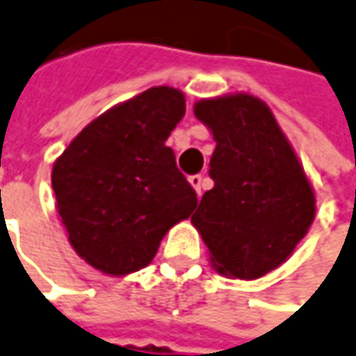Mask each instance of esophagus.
Masks as SVG:
<instances>
[{
    "mask_svg": "<svg viewBox=\"0 0 356 356\" xmlns=\"http://www.w3.org/2000/svg\"><path fill=\"white\" fill-rule=\"evenodd\" d=\"M189 183H191V187L197 191V195H202V189H204V175H191V177H189Z\"/></svg>",
    "mask_w": 356,
    "mask_h": 356,
    "instance_id": "obj_1",
    "label": "esophagus"
}]
</instances>
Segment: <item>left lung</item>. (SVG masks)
<instances>
[{
    "label": "left lung",
    "instance_id": "left-lung-1",
    "mask_svg": "<svg viewBox=\"0 0 356 356\" xmlns=\"http://www.w3.org/2000/svg\"><path fill=\"white\" fill-rule=\"evenodd\" d=\"M193 113L213 134V187L204 193L193 226L220 275L259 279L285 263L316 216L302 163L275 115L254 95L202 99Z\"/></svg>",
    "mask_w": 356,
    "mask_h": 356
}]
</instances>
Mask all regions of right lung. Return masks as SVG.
Wrapping results in <instances>:
<instances>
[{"mask_svg":"<svg viewBox=\"0 0 356 356\" xmlns=\"http://www.w3.org/2000/svg\"><path fill=\"white\" fill-rule=\"evenodd\" d=\"M183 113L179 89L150 87L87 124L54 161L56 210L93 269L118 277L146 267L169 228L197 206L165 145Z\"/></svg>","mask_w":356,"mask_h":356,"instance_id":"add662e5","label":"right lung"}]
</instances>
